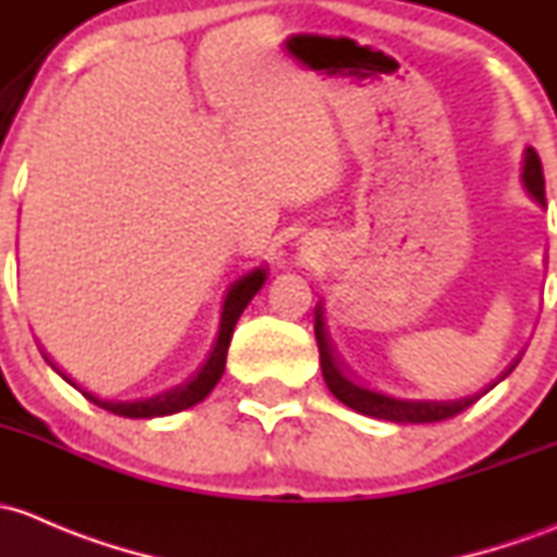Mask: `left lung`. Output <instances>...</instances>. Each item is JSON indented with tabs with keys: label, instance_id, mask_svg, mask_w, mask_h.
Returning a JSON list of instances; mask_svg holds the SVG:
<instances>
[{
	"label": "left lung",
	"instance_id": "left-lung-1",
	"mask_svg": "<svg viewBox=\"0 0 557 557\" xmlns=\"http://www.w3.org/2000/svg\"><path fill=\"white\" fill-rule=\"evenodd\" d=\"M523 185L525 190L531 193V198L539 200V203H547L544 200V174H542V160L534 147L525 150L523 158ZM313 330H317V346H319V359H321V375H324L326 388L341 399L343 405H348L351 410L362 412V416L370 418H381V421H394V423H434V421H445V418L458 416L461 410H467L469 405L478 403L488 388L496 386L498 381L509 375L523 357V351L509 362L507 370L491 383L488 388H483L474 397H463V399H450V403H429V399H394L386 397L381 392H372V388L362 386V377L346 364V359L337 354L335 343H332L330 332H326V321H324V302H317L313 308Z\"/></svg>",
	"mask_w": 557,
	"mask_h": 557
}]
</instances>
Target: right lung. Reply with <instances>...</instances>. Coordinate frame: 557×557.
I'll return each mask as SVG.
<instances>
[{
    "mask_svg": "<svg viewBox=\"0 0 557 557\" xmlns=\"http://www.w3.org/2000/svg\"><path fill=\"white\" fill-rule=\"evenodd\" d=\"M265 278H268L265 268H255V271H251V273H246V276H240L238 281H233L231 289H227V295H225V302H222L220 332H216L214 346H211V351H209V357H206V362L200 364L198 370H195L185 383H180V386L169 388V392H163V394H154V397H150V399H136V403H109V399H99V397H94V394H90V392H83V388H79L77 383L72 381V377H66L64 372L59 370V367L50 362L48 354L42 351V357L48 359V364L53 367V370L59 372V375L64 377V381L72 383L74 388H79L85 399H90V403H94V405L104 407V410L114 412V416H123V418L174 416V412L187 410V407L198 405L200 399L209 397L211 388H214L216 383H220L222 372H225L227 346H231V337H233V330H236V321H238L240 313H244V308L251 302V297H255L257 292L262 289Z\"/></svg>",
    "mask_w": 557,
    "mask_h": 557,
    "instance_id": "1",
    "label": "right lung"
}]
</instances>
